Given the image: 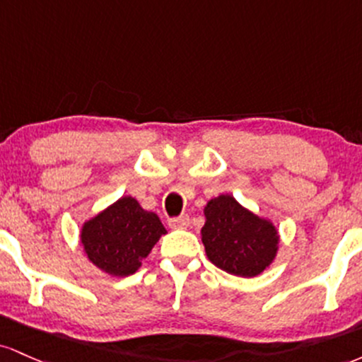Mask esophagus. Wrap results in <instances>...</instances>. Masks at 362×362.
<instances>
[{
    "mask_svg": "<svg viewBox=\"0 0 362 362\" xmlns=\"http://www.w3.org/2000/svg\"><path fill=\"white\" fill-rule=\"evenodd\" d=\"M169 226L173 229H186L189 226V215H180V217L169 218Z\"/></svg>",
    "mask_w": 362,
    "mask_h": 362,
    "instance_id": "obj_1",
    "label": "esophagus"
}]
</instances>
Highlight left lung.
Wrapping results in <instances>:
<instances>
[{"instance_id":"8db88e82","label":"left lung","mask_w":362,"mask_h":362,"mask_svg":"<svg viewBox=\"0 0 362 362\" xmlns=\"http://www.w3.org/2000/svg\"><path fill=\"white\" fill-rule=\"evenodd\" d=\"M202 241L215 267L238 277H255L277 253V230L239 205L230 194L206 203Z\"/></svg>"}]
</instances>
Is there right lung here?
<instances>
[{
	"instance_id": "obj_1",
	"label": "right lung",
	"mask_w": 362,
	"mask_h": 362,
	"mask_svg": "<svg viewBox=\"0 0 362 362\" xmlns=\"http://www.w3.org/2000/svg\"><path fill=\"white\" fill-rule=\"evenodd\" d=\"M165 234L160 218L135 198L124 197L82 229V245L93 265L115 277L136 272L153 245Z\"/></svg>"
}]
</instances>
